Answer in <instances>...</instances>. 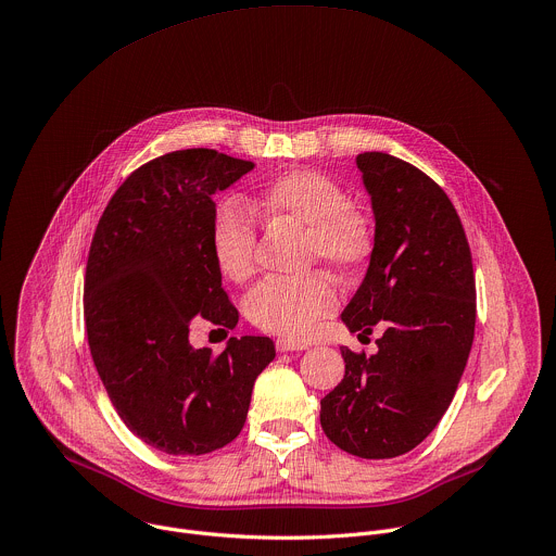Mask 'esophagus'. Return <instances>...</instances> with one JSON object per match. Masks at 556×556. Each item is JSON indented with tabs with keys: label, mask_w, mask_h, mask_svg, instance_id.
I'll return each mask as SVG.
<instances>
[{
	"label": "esophagus",
	"mask_w": 556,
	"mask_h": 556,
	"mask_svg": "<svg viewBox=\"0 0 556 556\" xmlns=\"http://www.w3.org/2000/svg\"><path fill=\"white\" fill-rule=\"evenodd\" d=\"M277 351H303L307 349L305 342H299V340H290V338H277Z\"/></svg>",
	"instance_id": "obj_1"
}]
</instances>
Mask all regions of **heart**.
Returning a JSON list of instances; mask_svg holds the SVG:
<instances>
[{
  "label": "heart",
  "mask_w": 556,
  "mask_h": 556,
  "mask_svg": "<svg viewBox=\"0 0 556 556\" xmlns=\"http://www.w3.org/2000/svg\"><path fill=\"white\" fill-rule=\"evenodd\" d=\"M257 207L275 220L305 227L303 262L325 264L342 277H353L371 255L374 238L366 218L351 207V197L333 176L316 169H292L270 180ZM212 255L220 273L244 281L255 270L257 220L253 210L236 199L216 205L210 231ZM338 294L320 270L301 277H273L247 296L249 320L288 338H307L316 323L333 312Z\"/></svg>",
  "instance_id": "1"
}]
</instances>
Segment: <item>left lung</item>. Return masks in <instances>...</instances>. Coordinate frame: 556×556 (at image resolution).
<instances>
[{"label": "left lung", "instance_id": "obj_1", "mask_svg": "<svg viewBox=\"0 0 556 556\" xmlns=\"http://www.w3.org/2000/svg\"><path fill=\"white\" fill-rule=\"evenodd\" d=\"M371 194V262L342 312L349 331L374 333L378 353L342 346L344 378L320 400V426L359 458H395L441 421L473 342L476 279L460 218L419 167L387 154L355 156Z\"/></svg>", "mask_w": 556, "mask_h": 556}]
</instances>
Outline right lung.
I'll return each mask as SVG.
<instances>
[{
	"label": "right lung",
	"instance_id": "add662e5",
	"mask_svg": "<svg viewBox=\"0 0 556 556\" xmlns=\"http://www.w3.org/2000/svg\"><path fill=\"white\" fill-rule=\"evenodd\" d=\"M253 167L210 148L156 156L119 185L91 240L85 325L98 376L128 430L172 456L231 443L275 357L268 336L229 338L218 355L190 344L194 318L238 325L210 231L214 197Z\"/></svg>",
	"mask_w": 556,
	"mask_h": 556
}]
</instances>
